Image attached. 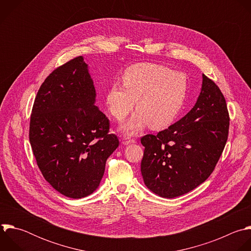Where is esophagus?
I'll list each match as a JSON object with an SVG mask.
<instances>
[{"label": "esophagus", "instance_id": "1", "mask_svg": "<svg viewBox=\"0 0 251 251\" xmlns=\"http://www.w3.org/2000/svg\"><path fill=\"white\" fill-rule=\"evenodd\" d=\"M135 142V139L134 138H130L129 136H125L123 138V144L125 145H128L130 143H134Z\"/></svg>", "mask_w": 251, "mask_h": 251}]
</instances>
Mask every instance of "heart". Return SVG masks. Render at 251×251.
Segmentation results:
<instances>
[{
	"mask_svg": "<svg viewBox=\"0 0 251 251\" xmlns=\"http://www.w3.org/2000/svg\"><path fill=\"white\" fill-rule=\"evenodd\" d=\"M123 85L114 83L107 93L112 116L124 120L133 109L138 111L124 126L133 134L149 126L161 129L179 116L188 93L185 74L172 71L162 64L143 62L127 67L122 76Z\"/></svg>",
	"mask_w": 251,
	"mask_h": 251,
	"instance_id": "1",
	"label": "heart"
}]
</instances>
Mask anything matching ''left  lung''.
<instances>
[{"label":"left lung","mask_w":251,"mask_h":251,"mask_svg":"<svg viewBox=\"0 0 251 251\" xmlns=\"http://www.w3.org/2000/svg\"><path fill=\"white\" fill-rule=\"evenodd\" d=\"M228 128L225 96L203 74L194 108L156 135L140 138L144 146L140 170L147 188L160 197L175 198L205 182L224 151Z\"/></svg>","instance_id":"left-lung-1"}]
</instances>
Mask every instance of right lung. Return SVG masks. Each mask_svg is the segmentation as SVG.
Returning <instances> with one entry per match:
<instances>
[{"label":"right lung","instance_id":"obj_1","mask_svg":"<svg viewBox=\"0 0 251 251\" xmlns=\"http://www.w3.org/2000/svg\"><path fill=\"white\" fill-rule=\"evenodd\" d=\"M95 98L88 65L78 56L46 77L31 110L28 136L36 164L50 185L72 199L98 188L120 144Z\"/></svg>","mask_w":251,"mask_h":251}]
</instances>
